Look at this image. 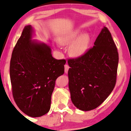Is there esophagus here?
Masks as SVG:
<instances>
[{
	"label": "esophagus",
	"instance_id": "obj_1",
	"mask_svg": "<svg viewBox=\"0 0 131 131\" xmlns=\"http://www.w3.org/2000/svg\"><path fill=\"white\" fill-rule=\"evenodd\" d=\"M69 69H70V67L68 66V64H65V65H64V72H65L66 74L68 73Z\"/></svg>",
	"mask_w": 131,
	"mask_h": 131
}]
</instances>
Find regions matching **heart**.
Listing matches in <instances>:
<instances>
[{"instance_id":"b5f03b06","label":"heart","mask_w":131,"mask_h":131,"mask_svg":"<svg viewBox=\"0 0 131 131\" xmlns=\"http://www.w3.org/2000/svg\"><path fill=\"white\" fill-rule=\"evenodd\" d=\"M79 29L75 30L61 38L60 42L63 45H70L69 52L72 57H79L84 55L90 43V36L89 33L81 34Z\"/></svg>"}]
</instances>
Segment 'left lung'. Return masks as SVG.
I'll list each match as a JSON object with an SVG mask.
<instances>
[{"instance_id": "obj_1", "label": "left lung", "mask_w": 131, "mask_h": 131, "mask_svg": "<svg viewBox=\"0 0 131 131\" xmlns=\"http://www.w3.org/2000/svg\"><path fill=\"white\" fill-rule=\"evenodd\" d=\"M68 63L73 104L83 111L97 107L114 89L118 64L117 48L107 28H102L92 48Z\"/></svg>"}]
</instances>
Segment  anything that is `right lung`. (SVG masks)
<instances>
[{"label": "right lung", "instance_id": "obj_1", "mask_svg": "<svg viewBox=\"0 0 131 131\" xmlns=\"http://www.w3.org/2000/svg\"><path fill=\"white\" fill-rule=\"evenodd\" d=\"M34 30L26 26L12 52L10 75L16 104L31 117L49 111L57 78L64 74L65 60L53 57L51 48L33 40Z\"/></svg>", "mask_w": 131, "mask_h": 131}]
</instances>
